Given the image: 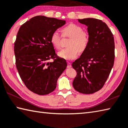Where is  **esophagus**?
I'll list each match as a JSON object with an SVG mask.
<instances>
[{
  "label": "esophagus",
  "mask_w": 128,
  "mask_h": 128,
  "mask_svg": "<svg viewBox=\"0 0 128 128\" xmlns=\"http://www.w3.org/2000/svg\"><path fill=\"white\" fill-rule=\"evenodd\" d=\"M70 67H71V64L70 62H67V68H70Z\"/></svg>",
  "instance_id": "34e87169"
}]
</instances>
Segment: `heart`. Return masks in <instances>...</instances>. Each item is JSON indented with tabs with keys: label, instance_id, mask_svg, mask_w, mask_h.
<instances>
[{
	"label": "heart",
	"instance_id": "1",
	"mask_svg": "<svg viewBox=\"0 0 128 128\" xmlns=\"http://www.w3.org/2000/svg\"><path fill=\"white\" fill-rule=\"evenodd\" d=\"M62 35L64 37L70 38L67 43V48L63 49L58 54L65 60H71L78 57V52H85L89 43L88 33L84 31L82 28L75 24H70L62 29ZM61 39L58 32L55 31L50 38L51 42L56 48H61Z\"/></svg>",
	"mask_w": 128,
	"mask_h": 128
}]
</instances>
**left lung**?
Returning <instances> with one entry per match:
<instances>
[{"label":"left lung","mask_w":128,"mask_h":128,"mask_svg":"<svg viewBox=\"0 0 128 128\" xmlns=\"http://www.w3.org/2000/svg\"><path fill=\"white\" fill-rule=\"evenodd\" d=\"M78 21L88 26L89 43L72 64L77 72L72 84L79 92L93 94L104 85L114 65V36L106 24L100 19L88 18Z\"/></svg>","instance_id":"obj_1"}]
</instances>
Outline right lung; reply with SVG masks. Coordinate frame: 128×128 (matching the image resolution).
<instances>
[{
	"label": "right lung",
	"instance_id": "obj_1",
	"mask_svg": "<svg viewBox=\"0 0 128 128\" xmlns=\"http://www.w3.org/2000/svg\"><path fill=\"white\" fill-rule=\"evenodd\" d=\"M66 21L36 16L21 26L14 43L16 64L29 90L40 95L54 90L57 79L67 67L66 61L55 52L50 38ZM54 60L51 62L48 61Z\"/></svg>",
	"mask_w": 128,
	"mask_h": 128
}]
</instances>
